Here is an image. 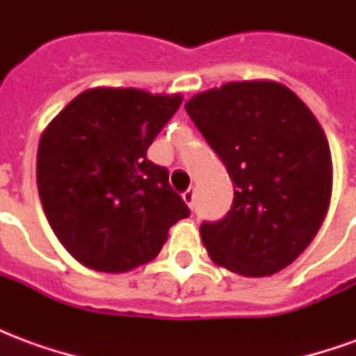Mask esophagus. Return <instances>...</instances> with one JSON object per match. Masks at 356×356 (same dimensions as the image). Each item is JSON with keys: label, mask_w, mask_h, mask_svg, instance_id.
I'll return each mask as SVG.
<instances>
[{"label": "esophagus", "mask_w": 356, "mask_h": 356, "mask_svg": "<svg viewBox=\"0 0 356 356\" xmlns=\"http://www.w3.org/2000/svg\"><path fill=\"white\" fill-rule=\"evenodd\" d=\"M183 200H185V204L188 206V208L191 209L194 208V202H196V188H194V186H191L188 191L183 193Z\"/></svg>", "instance_id": "1"}]
</instances>
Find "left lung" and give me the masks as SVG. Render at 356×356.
I'll return each instance as SVG.
<instances>
[{
	"instance_id": "obj_1",
	"label": "left lung",
	"mask_w": 356,
	"mask_h": 356,
	"mask_svg": "<svg viewBox=\"0 0 356 356\" xmlns=\"http://www.w3.org/2000/svg\"><path fill=\"white\" fill-rule=\"evenodd\" d=\"M236 186L229 213L202 223L211 261L275 275L305 250L332 196L328 139L313 112L276 81H229L185 104Z\"/></svg>"
}]
</instances>
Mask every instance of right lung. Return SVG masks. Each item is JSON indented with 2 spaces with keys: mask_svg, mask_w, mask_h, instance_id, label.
Returning <instances> with one entry per match:
<instances>
[{
  "mask_svg": "<svg viewBox=\"0 0 356 356\" xmlns=\"http://www.w3.org/2000/svg\"><path fill=\"white\" fill-rule=\"evenodd\" d=\"M181 95L127 88L80 93L38 147V193L60 244L89 268L125 273L152 261L188 208L148 147Z\"/></svg>",
  "mask_w": 356,
  "mask_h": 356,
  "instance_id": "add662e5",
  "label": "right lung"
}]
</instances>
